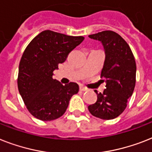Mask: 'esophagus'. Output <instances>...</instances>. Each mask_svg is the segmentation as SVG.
<instances>
[{
  "instance_id": "34e87169",
  "label": "esophagus",
  "mask_w": 152,
  "mask_h": 152,
  "mask_svg": "<svg viewBox=\"0 0 152 152\" xmlns=\"http://www.w3.org/2000/svg\"><path fill=\"white\" fill-rule=\"evenodd\" d=\"M80 91H87V89L85 88V87H80Z\"/></svg>"
}]
</instances>
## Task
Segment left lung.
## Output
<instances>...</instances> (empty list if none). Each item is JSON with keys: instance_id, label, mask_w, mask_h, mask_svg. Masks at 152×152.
<instances>
[{"instance_id": "8db88e82", "label": "left lung", "mask_w": 152, "mask_h": 152, "mask_svg": "<svg viewBox=\"0 0 152 152\" xmlns=\"http://www.w3.org/2000/svg\"><path fill=\"white\" fill-rule=\"evenodd\" d=\"M104 48L105 59L101 78L106 83L103 93L97 94V102L88 106L91 115L102 119H113L125 110L136 83L137 66L128 44L118 33L111 30L89 35Z\"/></svg>"}]
</instances>
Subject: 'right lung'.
Wrapping results in <instances>:
<instances>
[{"label": "right lung", "instance_id": "add662e5", "mask_svg": "<svg viewBox=\"0 0 152 152\" xmlns=\"http://www.w3.org/2000/svg\"><path fill=\"white\" fill-rule=\"evenodd\" d=\"M84 40L51 30H45L33 39L23 52L18 67V88L27 109L37 119L50 121L61 117L79 85H62L52 78L68 55Z\"/></svg>", "mask_w": 152, "mask_h": 152}]
</instances>
